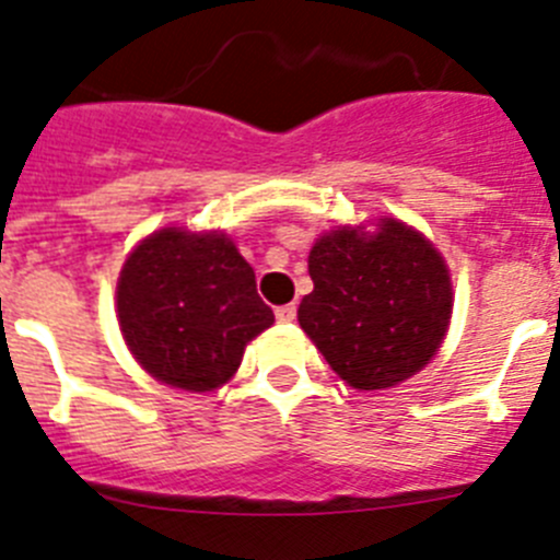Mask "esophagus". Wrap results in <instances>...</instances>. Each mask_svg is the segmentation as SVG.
<instances>
[{"label": "esophagus", "instance_id": "esophagus-1", "mask_svg": "<svg viewBox=\"0 0 560 560\" xmlns=\"http://www.w3.org/2000/svg\"><path fill=\"white\" fill-rule=\"evenodd\" d=\"M296 319V305H283V308H277V323H294Z\"/></svg>", "mask_w": 560, "mask_h": 560}]
</instances>
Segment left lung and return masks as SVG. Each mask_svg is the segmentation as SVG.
<instances>
[{
    "instance_id": "1",
    "label": "left lung",
    "mask_w": 560,
    "mask_h": 560,
    "mask_svg": "<svg viewBox=\"0 0 560 560\" xmlns=\"http://www.w3.org/2000/svg\"><path fill=\"white\" fill-rule=\"evenodd\" d=\"M314 291L296 319L353 389H387L427 368L452 319V277L432 241L404 221L339 226L308 255Z\"/></svg>"
}]
</instances>
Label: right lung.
<instances>
[{
    "label": "right lung",
    "mask_w": 560,
    "mask_h": 560,
    "mask_svg": "<svg viewBox=\"0 0 560 560\" xmlns=\"http://www.w3.org/2000/svg\"><path fill=\"white\" fill-rule=\"evenodd\" d=\"M117 319L128 350L153 378L210 393L235 375L246 341L264 334L275 314L224 232L165 226L126 257Z\"/></svg>",
    "instance_id": "obj_1"
}]
</instances>
